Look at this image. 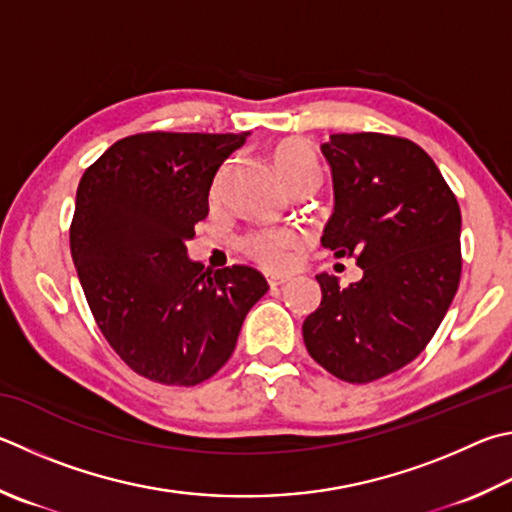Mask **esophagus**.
Returning a JSON list of instances; mask_svg holds the SVG:
<instances>
[{"label":"esophagus","mask_w":512,"mask_h":512,"mask_svg":"<svg viewBox=\"0 0 512 512\" xmlns=\"http://www.w3.org/2000/svg\"><path fill=\"white\" fill-rule=\"evenodd\" d=\"M286 282H291V275H268V284H271V288L284 286Z\"/></svg>","instance_id":"obj_1"}]
</instances>
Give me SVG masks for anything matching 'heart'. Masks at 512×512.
Segmentation results:
<instances>
[{
  "mask_svg": "<svg viewBox=\"0 0 512 512\" xmlns=\"http://www.w3.org/2000/svg\"><path fill=\"white\" fill-rule=\"evenodd\" d=\"M271 159L277 176H280L286 188H293L297 183L318 179L320 176L313 152L302 141H293L291 138V141H282L280 145H275ZM244 246L264 266L282 268L291 259L293 237L284 230H268L248 237Z\"/></svg>",
  "mask_w": 512,
  "mask_h": 512,
  "instance_id": "obj_1",
  "label": "heart"
}]
</instances>
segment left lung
Listing matches in <instances>:
<instances>
[{"mask_svg": "<svg viewBox=\"0 0 512 512\" xmlns=\"http://www.w3.org/2000/svg\"><path fill=\"white\" fill-rule=\"evenodd\" d=\"M333 215L322 244L356 259L347 288L315 275L322 302L302 324L311 358L347 383L405 367L439 329L459 288L461 210L439 167L407 138L333 134Z\"/></svg>", "mask_w": 512, "mask_h": 512, "instance_id": "8db88e82", "label": "left lung"}]
</instances>
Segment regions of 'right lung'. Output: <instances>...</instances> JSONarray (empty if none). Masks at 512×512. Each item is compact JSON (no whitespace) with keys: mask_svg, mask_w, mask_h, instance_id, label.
Returning <instances> with one entry per match:
<instances>
[{"mask_svg":"<svg viewBox=\"0 0 512 512\" xmlns=\"http://www.w3.org/2000/svg\"><path fill=\"white\" fill-rule=\"evenodd\" d=\"M246 138L127 136L80 179L69 239L82 291L111 349L154 383L190 387L217 374L268 291L255 268L212 273L188 257L215 176Z\"/></svg>","mask_w":512,"mask_h":512,"instance_id":"obj_1","label":"right lung"}]
</instances>
